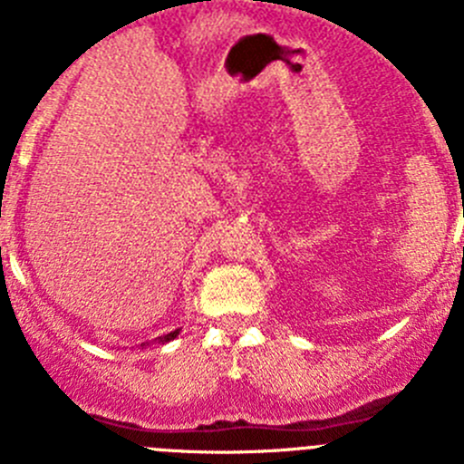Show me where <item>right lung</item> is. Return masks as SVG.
<instances>
[{
  "mask_svg": "<svg viewBox=\"0 0 464 464\" xmlns=\"http://www.w3.org/2000/svg\"><path fill=\"white\" fill-rule=\"evenodd\" d=\"M176 334H179V330H176V332H169V334H167V337H162V342H171V339H174Z\"/></svg>",
  "mask_w": 464,
  "mask_h": 464,
  "instance_id": "right-lung-1",
  "label": "right lung"
}]
</instances>
